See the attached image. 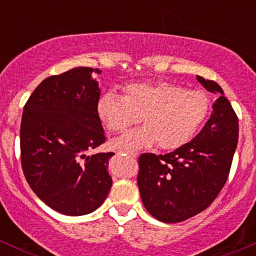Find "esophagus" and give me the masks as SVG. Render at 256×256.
<instances>
[{
	"label": "esophagus",
	"instance_id": "1",
	"mask_svg": "<svg viewBox=\"0 0 256 256\" xmlns=\"http://www.w3.org/2000/svg\"><path fill=\"white\" fill-rule=\"evenodd\" d=\"M124 152H126L128 156L134 157V158H136V157H138V154H136V152H134V151H124Z\"/></svg>",
	"mask_w": 256,
	"mask_h": 256
}]
</instances>
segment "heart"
I'll return each mask as SVG.
<instances>
[{
	"label": "heart",
	"instance_id": "1",
	"mask_svg": "<svg viewBox=\"0 0 256 256\" xmlns=\"http://www.w3.org/2000/svg\"><path fill=\"white\" fill-rule=\"evenodd\" d=\"M98 115L112 134H122L140 121L142 128L118 138L125 148L157 144L161 150H176L194 136L207 118L209 99L197 89H183L170 82H138L124 89V96L106 92L98 100Z\"/></svg>",
	"mask_w": 256,
	"mask_h": 256
}]
</instances>
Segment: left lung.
<instances>
[{
    "label": "left lung",
    "mask_w": 256,
    "mask_h": 256,
    "mask_svg": "<svg viewBox=\"0 0 256 256\" xmlns=\"http://www.w3.org/2000/svg\"><path fill=\"white\" fill-rule=\"evenodd\" d=\"M218 94L210 118L190 142L166 154L138 157V186L144 208L164 223H178L210 206L228 180L239 136V121L223 89L197 76Z\"/></svg>",
    "instance_id": "left-lung-1"
}]
</instances>
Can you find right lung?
Wrapping results in <instances>:
<instances>
[{
  "mask_svg": "<svg viewBox=\"0 0 256 256\" xmlns=\"http://www.w3.org/2000/svg\"><path fill=\"white\" fill-rule=\"evenodd\" d=\"M99 69L79 66L48 76L23 108L20 164L28 184L48 207L66 216L99 208L112 180L114 152L88 154L106 141L96 105Z\"/></svg>",
  "mask_w": 256,
  "mask_h": 256,
  "instance_id": "right-lung-1",
  "label": "right lung"
}]
</instances>
